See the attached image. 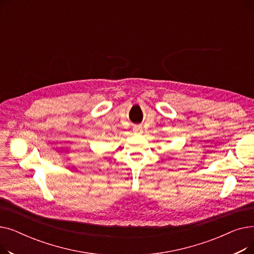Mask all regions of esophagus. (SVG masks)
Returning <instances> with one entry per match:
<instances>
[{"instance_id": "esophagus-1", "label": "esophagus", "mask_w": 254, "mask_h": 254, "mask_svg": "<svg viewBox=\"0 0 254 254\" xmlns=\"http://www.w3.org/2000/svg\"><path fill=\"white\" fill-rule=\"evenodd\" d=\"M132 130H134V132H135V134H137V135H141L142 132H143V128H142L141 126H135L134 129H132Z\"/></svg>"}]
</instances>
